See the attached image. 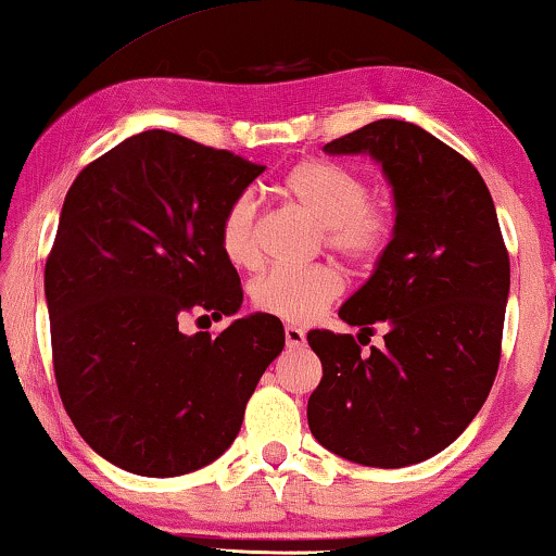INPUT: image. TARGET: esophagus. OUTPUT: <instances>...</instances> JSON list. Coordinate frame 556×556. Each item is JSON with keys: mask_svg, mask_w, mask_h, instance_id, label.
<instances>
[{"mask_svg": "<svg viewBox=\"0 0 556 556\" xmlns=\"http://www.w3.org/2000/svg\"><path fill=\"white\" fill-rule=\"evenodd\" d=\"M286 344L288 349H303L306 346V331L299 326H286Z\"/></svg>", "mask_w": 556, "mask_h": 556, "instance_id": "34e87169", "label": "esophagus"}]
</instances>
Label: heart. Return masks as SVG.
<instances>
[{
	"label": "heart",
	"mask_w": 556,
	"mask_h": 556,
	"mask_svg": "<svg viewBox=\"0 0 556 556\" xmlns=\"http://www.w3.org/2000/svg\"><path fill=\"white\" fill-rule=\"evenodd\" d=\"M278 192L314 219L324 230L326 248L349 263L377 261L390 242V217L367 202V181L344 166L306 159L286 174ZM219 245L227 261L240 268H253L257 263V212L250 194H240L227 204L219 219ZM341 288L344 280L329 265L301 270L273 268L250 288V301L263 314L306 324L337 299Z\"/></svg>",
	"instance_id": "heart-1"
}]
</instances>
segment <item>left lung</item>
Returning <instances> with one entry per match:
<instances>
[{"label":"left lung","instance_id":"1","mask_svg":"<svg viewBox=\"0 0 556 556\" xmlns=\"http://www.w3.org/2000/svg\"><path fill=\"white\" fill-rule=\"evenodd\" d=\"M367 154L392 187V238L339 318L384 346L308 331L324 377L308 428L326 451L371 468H405L445 451L489 397L511 286L491 192L476 166L425 128L382 118L324 147Z\"/></svg>","mask_w":556,"mask_h":556}]
</instances>
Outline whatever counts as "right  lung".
<instances>
[{
    "label": "right lung",
    "mask_w": 556,
    "mask_h": 556,
    "mask_svg": "<svg viewBox=\"0 0 556 556\" xmlns=\"http://www.w3.org/2000/svg\"><path fill=\"white\" fill-rule=\"evenodd\" d=\"M265 166L151 128L67 189L45 265L52 364L75 430L113 466L172 478L217 460L283 352V324L250 314L219 337L179 329L235 316L240 276L219 219Z\"/></svg>",
    "instance_id": "right-lung-1"
}]
</instances>
